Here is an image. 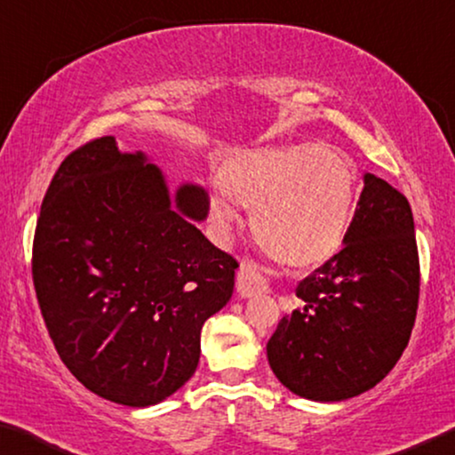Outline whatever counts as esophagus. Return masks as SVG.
<instances>
[{
  "mask_svg": "<svg viewBox=\"0 0 455 455\" xmlns=\"http://www.w3.org/2000/svg\"><path fill=\"white\" fill-rule=\"evenodd\" d=\"M236 292L241 298H253L257 294L267 292V282L259 271L249 263H243L239 267V274H236Z\"/></svg>",
  "mask_w": 455,
  "mask_h": 455,
  "instance_id": "obj_1",
  "label": "esophagus"
}]
</instances>
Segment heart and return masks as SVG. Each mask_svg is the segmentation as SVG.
Wrapping results in <instances>:
<instances>
[{
  "label": "heart",
  "mask_w": 455,
  "mask_h": 455,
  "mask_svg": "<svg viewBox=\"0 0 455 455\" xmlns=\"http://www.w3.org/2000/svg\"><path fill=\"white\" fill-rule=\"evenodd\" d=\"M219 180L225 194L208 200L219 233L228 236L239 225L233 199L253 208L251 225L261 245L292 263L318 259L333 249L354 214V165L329 147L253 148L230 159Z\"/></svg>",
  "instance_id": "obj_1"
}]
</instances>
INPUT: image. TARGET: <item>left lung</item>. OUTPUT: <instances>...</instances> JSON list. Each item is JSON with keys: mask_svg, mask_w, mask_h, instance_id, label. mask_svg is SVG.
<instances>
[{"mask_svg": "<svg viewBox=\"0 0 455 455\" xmlns=\"http://www.w3.org/2000/svg\"><path fill=\"white\" fill-rule=\"evenodd\" d=\"M304 302L267 341L275 378L315 403L347 401L390 374L409 345L419 302V255L409 200L363 173L337 255L298 282Z\"/></svg>", "mask_w": 455, "mask_h": 455, "instance_id": "1", "label": "left lung"}]
</instances>
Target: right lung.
<instances>
[{
	"mask_svg": "<svg viewBox=\"0 0 455 455\" xmlns=\"http://www.w3.org/2000/svg\"><path fill=\"white\" fill-rule=\"evenodd\" d=\"M208 192L101 137L54 173L34 235L32 277L59 357L87 390L124 406L178 392L200 333L233 296V257L200 222Z\"/></svg>",
	"mask_w": 455,
	"mask_h": 455,
	"instance_id": "add662e5",
	"label": "right lung"
}]
</instances>
